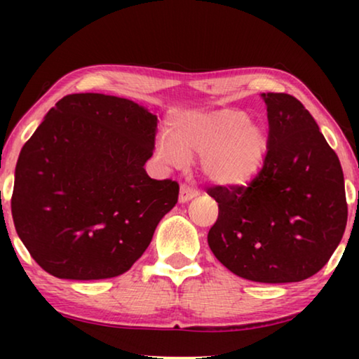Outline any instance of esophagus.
<instances>
[{
  "label": "esophagus",
  "instance_id": "1",
  "mask_svg": "<svg viewBox=\"0 0 359 359\" xmlns=\"http://www.w3.org/2000/svg\"><path fill=\"white\" fill-rule=\"evenodd\" d=\"M198 196V191L191 188L188 184H181L180 188V203H188V201L194 199Z\"/></svg>",
  "mask_w": 359,
  "mask_h": 359
}]
</instances>
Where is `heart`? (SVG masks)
<instances>
[{
  "label": "heart",
  "mask_w": 359,
  "mask_h": 359,
  "mask_svg": "<svg viewBox=\"0 0 359 359\" xmlns=\"http://www.w3.org/2000/svg\"><path fill=\"white\" fill-rule=\"evenodd\" d=\"M158 151L171 165H184L199 155L204 178L225 189L253 184L266 166L271 134L263 122L250 121L247 111L222 107L209 112H184L166 127Z\"/></svg>",
  "instance_id": "heart-1"
}]
</instances>
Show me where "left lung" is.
Returning <instances> with one entry per match:
<instances>
[{"label":"left lung","mask_w":359,"mask_h":359,"mask_svg":"<svg viewBox=\"0 0 359 359\" xmlns=\"http://www.w3.org/2000/svg\"><path fill=\"white\" fill-rule=\"evenodd\" d=\"M271 151L253 184L212 186L219 217L208 243L215 258L255 283H297L325 266L345 233L340 160L302 102L263 93Z\"/></svg>","instance_id":"8db88e82"}]
</instances>
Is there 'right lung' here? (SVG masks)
<instances>
[{
	"label": "right lung",
	"instance_id": "right-lung-1",
	"mask_svg": "<svg viewBox=\"0 0 359 359\" xmlns=\"http://www.w3.org/2000/svg\"><path fill=\"white\" fill-rule=\"evenodd\" d=\"M156 116L126 97H62L24 144L14 171V227L36 263L60 279L130 269L180 186L151 180Z\"/></svg>",
	"mask_w": 359,
	"mask_h": 359
}]
</instances>
